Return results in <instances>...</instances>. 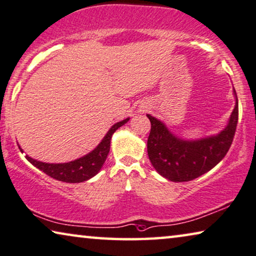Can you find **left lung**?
<instances>
[{
	"mask_svg": "<svg viewBox=\"0 0 256 256\" xmlns=\"http://www.w3.org/2000/svg\"><path fill=\"white\" fill-rule=\"evenodd\" d=\"M228 126L217 136L201 140L185 141L174 136L166 125L147 115L150 132L147 140L148 158L155 170L171 182L193 180L212 170L230 150L238 123V98Z\"/></svg>",
	"mask_w": 256,
	"mask_h": 256,
	"instance_id": "8db88e82",
	"label": "left lung"
}]
</instances>
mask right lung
I'll list each match as a JSON object with an SVG mask.
<instances>
[{"instance_id": "obj_1", "label": "right lung", "mask_w": 256, "mask_h": 256, "mask_svg": "<svg viewBox=\"0 0 256 256\" xmlns=\"http://www.w3.org/2000/svg\"><path fill=\"white\" fill-rule=\"evenodd\" d=\"M126 120L118 122L115 125H112V128L106 133L104 140L98 144V146L95 148L93 152L90 154L80 158L76 161L68 162V163H58V164H54V163H44L36 160H33L32 158L26 155L28 161L32 163L34 166L38 169L44 171L46 174L50 176L52 178L57 179L60 182H85L87 179L94 177L106 162V156L109 154L110 150V140L112 136L117 128L123 126L125 123H128Z\"/></svg>"}]
</instances>
